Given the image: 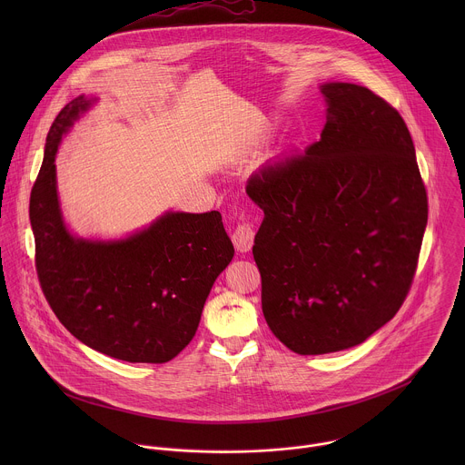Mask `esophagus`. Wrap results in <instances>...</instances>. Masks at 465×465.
Returning a JSON list of instances; mask_svg holds the SVG:
<instances>
[{"label": "esophagus", "instance_id": "esophagus-1", "mask_svg": "<svg viewBox=\"0 0 465 465\" xmlns=\"http://www.w3.org/2000/svg\"><path fill=\"white\" fill-rule=\"evenodd\" d=\"M254 227L249 222H242L236 225L234 232H232V242L236 245V249L240 252H247L251 251L252 243H254Z\"/></svg>", "mask_w": 465, "mask_h": 465}]
</instances>
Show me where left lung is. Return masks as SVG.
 Instances as JSON below:
<instances>
[{"instance_id": "left-lung-1", "label": "left lung", "mask_w": 465, "mask_h": 465, "mask_svg": "<svg viewBox=\"0 0 465 465\" xmlns=\"http://www.w3.org/2000/svg\"><path fill=\"white\" fill-rule=\"evenodd\" d=\"M321 141L247 183L265 213L252 254L266 324L297 354L361 343L402 306L428 195L396 107L356 84H324Z\"/></svg>"}]
</instances>
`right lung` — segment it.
<instances>
[{"label": "right lung", "instance_id": "1", "mask_svg": "<svg viewBox=\"0 0 465 465\" xmlns=\"http://www.w3.org/2000/svg\"><path fill=\"white\" fill-rule=\"evenodd\" d=\"M89 107L74 98L55 118L30 195L41 290L73 336L131 363H166L195 336L214 279L234 247L218 211L166 213L122 242L73 238L63 223L55 153L73 120Z\"/></svg>", "mask_w": 465, "mask_h": 465}]
</instances>
